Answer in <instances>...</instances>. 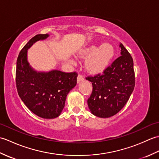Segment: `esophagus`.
I'll return each mask as SVG.
<instances>
[{"instance_id":"34e87169","label":"esophagus","mask_w":159,"mask_h":159,"mask_svg":"<svg viewBox=\"0 0 159 159\" xmlns=\"http://www.w3.org/2000/svg\"><path fill=\"white\" fill-rule=\"evenodd\" d=\"M84 80V77L81 74H79V75H78V77H77V82L79 83L80 81H82V80Z\"/></svg>"}]
</instances>
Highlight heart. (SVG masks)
<instances>
[{
  "mask_svg": "<svg viewBox=\"0 0 159 159\" xmlns=\"http://www.w3.org/2000/svg\"><path fill=\"white\" fill-rule=\"evenodd\" d=\"M114 55L113 47L109 43L102 46L91 45L81 53L82 57H88L87 59V68L92 72H99L109 65Z\"/></svg>",
  "mask_w": 159,
  "mask_h": 159,
  "instance_id": "obj_1",
  "label": "heart"
}]
</instances>
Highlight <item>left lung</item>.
Wrapping results in <instances>:
<instances>
[{
  "mask_svg": "<svg viewBox=\"0 0 159 159\" xmlns=\"http://www.w3.org/2000/svg\"><path fill=\"white\" fill-rule=\"evenodd\" d=\"M120 46L121 55L102 74L85 77L93 87L87 104L97 117L107 118L117 114L126 104L135 85L133 57L121 43Z\"/></svg>",
  "mask_w": 159,
  "mask_h": 159,
  "instance_id": "1",
  "label": "left lung"
}]
</instances>
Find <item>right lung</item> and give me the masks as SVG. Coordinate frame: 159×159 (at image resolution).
<instances>
[{"mask_svg":"<svg viewBox=\"0 0 159 159\" xmlns=\"http://www.w3.org/2000/svg\"><path fill=\"white\" fill-rule=\"evenodd\" d=\"M48 34L33 37L23 47L17 59L16 84L18 93L28 109L40 117H58L65 106L66 96L76 85L78 74L59 70L37 72L27 61V50L33 43L44 39Z\"/></svg>","mask_w":159,"mask_h":159,"instance_id":"add662e5","label":"right lung"}]
</instances>
